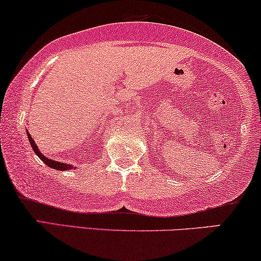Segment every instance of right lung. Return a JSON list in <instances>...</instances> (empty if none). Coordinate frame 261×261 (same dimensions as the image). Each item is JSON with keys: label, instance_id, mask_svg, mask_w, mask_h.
Segmentation results:
<instances>
[{"label": "right lung", "instance_id": "obj_1", "mask_svg": "<svg viewBox=\"0 0 261 261\" xmlns=\"http://www.w3.org/2000/svg\"><path fill=\"white\" fill-rule=\"evenodd\" d=\"M27 138L28 140H30V144L32 146V148H33V151L35 154H37L39 158H40L42 162H44L46 165L48 167H51V169H55V170H59V171H67V170H73V169H77V167H74L72 165H70V164H65V163H60V162H56V160H52V159H48L47 156L42 154L40 152V149L38 148V145L35 144V141L33 140V138L31 137V134L27 132Z\"/></svg>", "mask_w": 261, "mask_h": 261}]
</instances>
